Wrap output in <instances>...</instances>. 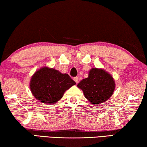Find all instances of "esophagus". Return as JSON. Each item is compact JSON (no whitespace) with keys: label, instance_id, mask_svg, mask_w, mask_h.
Segmentation results:
<instances>
[{"label":"esophagus","instance_id":"obj_1","mask_svg":"<svg viewBox=\"0 0 147 147\" xmlns=\"http://www.w3.org/2000/svg\"><path fill=\"white\" fill-rule=\"evenodd\" d=\"M74 80L76 83H78V81H79V78H78V77H76V78H74Z\"/></svg>","mask_w":147,"mask_h":147}]
</instances>
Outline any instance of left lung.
<instances>
[{"instance_id": "1", "label": "left lung", "mask_w": 147, "mask_h": 147, "mask_svg": "<svg viewBox=\"0 0 147 147\" xmlns=\"http://www.w3.org/2000/svg\"><path fill=\"white\" fill-rule=\"evenodd\" d=\"M78 86L90 102L98 104L105 102L112 96L115 85L109 74L102 69L92 68L88 78L81 80Z\"/></svg>"}]
</instances>
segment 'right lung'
I'll list each match as a JSON object with an SVG mask.
<instances>
[{"label":"right lung","instance_id":"obj_1","mask_svg":"<svg viewBox=\"0 0 147 147\" xmlns=\"http://www.w3.org/2000/svg\"><path fill=\"white\" fill-rule=\"evenodd\" d=\"M76 84L67 74H61L53 68L44 67L34 74L30 88L38 100L52 105L61 100L65 91Z\"/></svg>","mask_w":147,"mask_h":147}]
</instances>
